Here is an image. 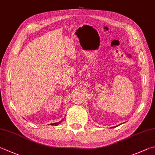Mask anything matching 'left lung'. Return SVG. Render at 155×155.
Returning a JSON list of instances; mask_svg holds the SVG:
<instances>
[{
  "label": "left lung",
  "mask_w": 155,
  "mask_h": 155,
  "mask_svg": "<svg viewBox=\"0 0 155 155\" xmlns=\"http://www.w3.org/2000/svg\"><path fill=\"white\" fill-rule=\"evenodd\" d=\"M114 127H112V128H114Z\"/></svg>",
  "instance_id": "8db88e82"
}]
</instances>
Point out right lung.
Here are the masks:
<instances>
[{"mask_svg": "<svg viewBox=\"0 0 155 155\" xmlns=\"http://www.w3.org/2000/svg\"><path fill=\"white\" fill-rule=\"evenodd\" d=\"M64 119H62V120H61L60 121H59V122H58V123H51V124H49V125H58L59 124H60V123Z\"/></svg>", "mask_w": 155, "mask_h": 155, "instance_id": "1", "label": "right lung"}]
</instances>
